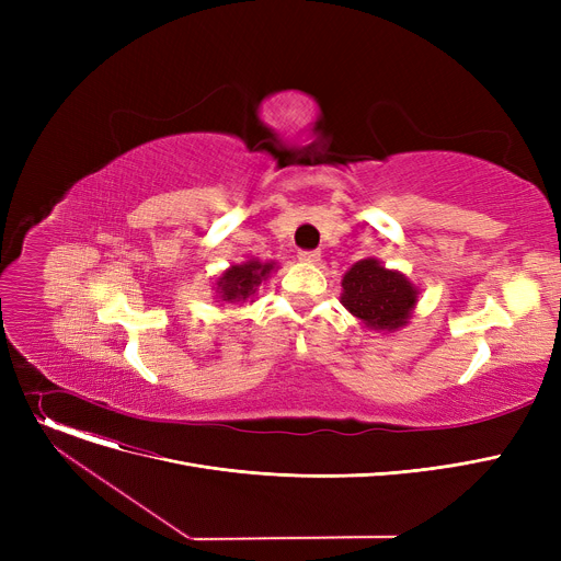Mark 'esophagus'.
Returning a JSON list of instances; mask_svg holds the SVG:
<instances>
[{
  "mask_svg": "<svg viewBox=\"0 0 561 561\" xmlns=\"http://www.w3.org/2000/svg\"><path fill=\"white\" fill-rule=\"evenodd\" d=\"M298 259L305 261V263H316L320 259V254L316 250H300L298 252Z\"/></svg>",
  "mask_w": 561,
  "mask_h": 561,
  "instance_id": "1",
  "label": "esophagus"
}]
</instances>
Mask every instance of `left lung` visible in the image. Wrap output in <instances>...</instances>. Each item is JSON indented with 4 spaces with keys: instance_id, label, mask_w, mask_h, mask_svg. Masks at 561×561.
<instances>
[{
    "instance_id": "left-lung-1",
    "label": "left lung",
    "mask_w": 561,
    "mask_h": 561,
    "mask_svg": "<svg viewBox=\"0 0 561 561\" xmlns=\"http://www.w3.org/2000/svg\"><path fill=\"white\" fill-rule=\"evenodd\" d=\"M343 307L368 330L396 332L404 328L419 302V288L402 273L389 271L377 259H362L343 275Z\"/></svg>"
}]
</instances>
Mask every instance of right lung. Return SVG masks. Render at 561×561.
I'll return each instance as SVG.
<instances>
[{"label": "right lung", "instance_id": "obj_1", "mask_svg": "<svg viewBox=\"0 0 561 561\" xmlns=\"http://www.w3.org/2000/svg\"><path fill=\"white\" fill-rule=\"evenodd\" d=\"M273 271L275 261L263 263L259 259H250L245 263H236L216 279V296L227 305H241L245 300L252 302L259 286L271 277Z\"/></svg>", "mask_w": 561, "mask_h": 561}]
</instances>
